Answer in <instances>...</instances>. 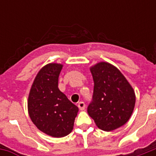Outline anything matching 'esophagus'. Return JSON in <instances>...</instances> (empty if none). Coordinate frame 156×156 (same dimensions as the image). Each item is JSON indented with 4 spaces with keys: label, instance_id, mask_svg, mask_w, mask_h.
<instances>
[{
    "label": "esophagus",
    "instance_id": "obj_1",
    "mask_svg": "<svg viewBox=\"0 0 156 156\" xmlns=\"http://www.w3.org/2000/svg\"><path fill=\"white\" fill-rule=\"evenodd\" d=\"M78 106L80 110H84L85 109V104L83 102H79L78 104Z\"/></svg>",
    "mask_w": 156,
    "mask_h": 156
}]
</instances>
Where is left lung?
Returning a JSON list of instances; mask_svg holds the SVG:
<instances>
[{"label":"left lung","instance_id":"1","mask_svg":"<svg viewBox=\"0 0 156 156\" xmlns=\"http://www.w3.org/2000/svg\"><path fill=\"white\" fill-rule=\"evenodd\" d=\"M94 82L89 116L104 131L115 130L129 119L135 105V94L130 83L115 66L100 62L90 67Z\"/></svg>","mask_w":156,"mask_h":156}]
</instances>
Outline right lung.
<instances>
[{"mask_svg": "<svg viewBox=\"0 0 156 156\" xmlns=\"http://www.w3.org/2000/svg\"><path fill=\"white\" fill-rule=\"evenodd\" d=\"M63 65L48 63L39 70L29 93L27 109L32 123L51 137L61 138L73 129L78 108L58 88Z\"/></svg>", "mask_w": 156, "mask_h": 156, "instance_id": "add662e5", "label": "right lung"}]
</instances>
